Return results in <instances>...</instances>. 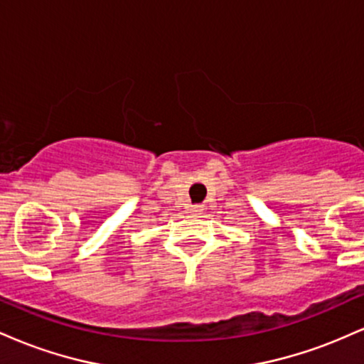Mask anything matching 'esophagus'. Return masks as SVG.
<instances>
[{"instance_id": "34e87169", "label": "esophagus", "mask_w": 364, "mask_h": 364, "mask_svg": "<svg viewBox=\"0 0 364 364\" xmlns=\"http://www.w3.org/2000/svg\"><path fill=\"white\" fill-rule=\"evenodd\" d=\"M203 210V205H191V212H195V214H202Z\"/></svg>"}]
</instances>
